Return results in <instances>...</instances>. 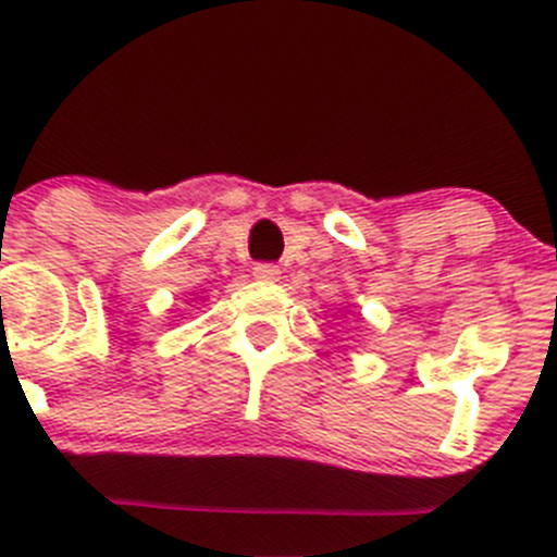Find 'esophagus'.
I'll return each mask as SVG.
<instances>
[{"label": "esophagus", "instance_id": "1", "mask_svg": "<svg viewBox=\"0 0 557 557\" xmlns=\"http://www.w3.org/2000/svg\"><path fill=\"white\" fill-rule=\"evenodd\" d=\"M252 274H256L258 280H280V267L277 263H256V267H252Z\"/></svg>", "mask_w": 557, "mask_h": 557}]
</instances>
